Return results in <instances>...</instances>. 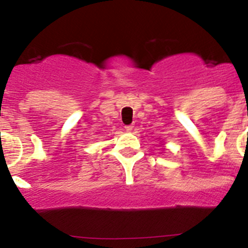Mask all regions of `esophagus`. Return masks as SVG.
Masks as SVG:
<instances>
[{
  "mask_svg": "<svg viewBox=\"0 0 248 248\" xmlns=\"http://www.w3.org/2000/svg\"><path fill=\"white\" fill-rule=\"evenodd\" d=\"M133 128H135V126H133V124H127V126H124V129L128 132H131Z\"/></svg>",
  "mask_w": 248,
  "mask_h": 248,
  "instance_id": "obj_1",
  "label": "esophagus"
}]
</instances>
